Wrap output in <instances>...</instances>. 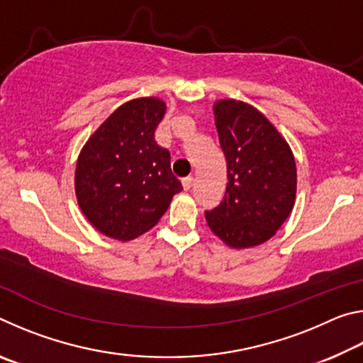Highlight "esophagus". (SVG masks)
<instances>
[{
    "label": "esophagus",
    "instance_id": "obj_1",
    "mask_svg": "<svg viewBox=\"0 0 363 363\" xmlns=\"http://www.w3.org/2000/svg\"><path fill=\"white\" fill-rule=\"evenodd\" d=\"M194 184H195L194 177H186V179L182 181V187H184V190H190L194 187Z\"/></svg>",
    "mask_w": 363,
    "mask_h": 363
}]
</instances>
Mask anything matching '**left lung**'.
I'll return each mask as SVG.
<instances>
[{
  "mask_svg": "<svg viewBox=\"0 0 363 363\" xmlns=\"http://www.w3.org/2000/svg\"><path fill=\"white\" fill-rule=\"evenodd\" d=\"M227 162L224 200L205 211L227 247L253 248L272 238L296 200V163L286 139L256 107L237 99L213 106Z\"/></svg>",
  "mask_w": 363,
  "mask_h": 363,
  "instance_id": "1",
  "label": "left lung"
}]
</instances>
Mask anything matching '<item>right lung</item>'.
I'll return each instance as SVG.
<instances>
[{
  "label": "right lung",
  "instance_id": "obj_1",
  "mask_svg": "<svg viewBox=\"0 0 363 363\" xmlns=\"http://www.w3.org/2000/svg\"><path fill=\"white\" fill-rule=\"evenodd\" d=\"M167 112L158 97L120 106L86 140L77 160L79 210L106 237L130 242L155 225L181 182L171 173L169 152L155 143Z\"/></svg>",
  "mask_w": 363,
  "mask_h": 363
}]
</instances>
